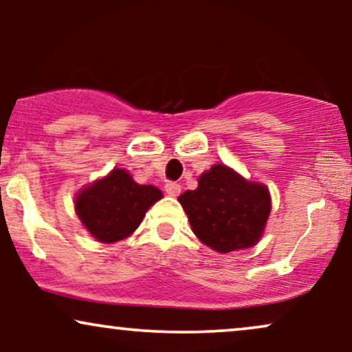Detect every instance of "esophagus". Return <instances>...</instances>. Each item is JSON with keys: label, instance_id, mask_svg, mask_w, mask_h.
Segmentation results:
<instances>
[{"label": "esophagus", "instance_id": "34e87169", "mask_svg": "<svg viewBox=\"0 0 352 352\" xmlns=\"http://www.w3.org/2000/svg\"><path fill=\"white\" fill-rule=\"evenodd\" d=\"M182 187L179 184H175V182H168V184H165V192H167V195L170 197H177L180 193Z\"/></svg>", "mask_w": 352, "mask_h": 352}]
</instances>
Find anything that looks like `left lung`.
Instances as JSON below:
<instances>
[{
  "mask_svg": "<svg viewBox=\"0 0 352 352\" xmlns=\"http://www.w3.org/2000/svg\"><path fill=\"white\" fill-rule=\"evenodd\" d=\"M179 201L195 236L218 253L256 245L272 212L268 187L225 164L201 173L199 187L182 193Z\"/></svg>",
  "mask_w": 352,
  "mask_h": 352,
  "instance_id": "1",
  "label": "left lung"
}]
</instances>
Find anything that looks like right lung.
<instances>
[{
	"mask_svg": "<svg viewBox=\"0 0 352 352\" xmlns=\"http://www.w3.org/2000/svg\"><path fill=\"white\" fill-rule=\"evenodd\" d=\"M164 193L140 185L125 168H114L76 193L74 210L82 227L100 243H116L135 232Z\"/></svg>",
	"mask_w": 352,
	"mask_h": 352,
	"instance_id": "obj_1",
	"label": "right lung"
}]
</instances>
